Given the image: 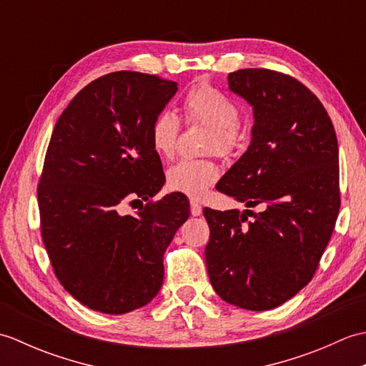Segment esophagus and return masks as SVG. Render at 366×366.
I'll return each instance as SVG.
<instances>
[{"label":"esophagus","instance_id":"obj_1","mask_svg":"<svg viewBox=\"0 0 366 366\" xmlns=\"http://www.w3.org/2000/svg\"><path fill=\"white\" fill-rule=\"evenodd\" d=\"M190 212L193 217H198L203 214V207H201V204L197 203V201H190Z\"/></svg>","mask_w":366,"mask_h":366}]
</instances>
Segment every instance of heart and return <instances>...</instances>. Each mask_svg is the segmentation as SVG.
<instances>
[{
  "label": "heart",
  "mask_w": 366,
  "mask_h": 366,
  "mask_svg": "<svg viewBox=\"0 0 366 366\" xmlns=\"http://www.w3.org/2000/svg\"><path fill=\"white\" fill-rule=\"evenodd\" d=\"M185 112L190 121L201 122L212 129L209 138V152L229 155L234 152L242 135L239 132L240 110L234 100L223 92L209 86L207 83L197 84L185 99ZM181 121L169 112H160L151 126V143L154 151L162 157H171L176 151ZM220 173L211 160H179L167 171V184L171 190L181 192L192 198L203 197L207 189L217 182Z\"/></svg>",
  "instance_id": "heart-1"
}]
</instances>
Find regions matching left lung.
I'll return each instance as SVG.
<instances>
[{
    "label": "left lung",
    "mask_w": 366,
    "mask_h": 366,
    "mask_svg": "<svg viewBox=\"0 0 366 366\" xmlns=\"http://www.w3.org/2000/svg\"><path fill=\"white\" fill-rule=\"evenodd\" d=\"M229 89L253 108L252 142L217 184L245 212L203 214L211 236L204 256L220 297L264 312L294 297L313 278L340 211L335 129L312 91L267 69L228 75Z\"/></svg>",
    "instance_id": "8db88e82"
}]
</instances>
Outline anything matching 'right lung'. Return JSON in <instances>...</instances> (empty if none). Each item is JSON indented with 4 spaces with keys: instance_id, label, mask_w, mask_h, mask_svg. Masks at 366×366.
<instances>
[{
    "instance_id": "obj_1",
    "label": "right lung",
    "mask_w": 366,
    "mask_h": 366,
    "mask_svg": "<svg viewBox=\"0 0 366 366\" xmlns=\"http://www.w3.org/2000/svg\"><path fill=\"white\" fill-rule=\"evenodd\" d=\"M176 91L155 75L108 74L84 86L53 129L37 189L44 245L59 283L94 312L124 315L157 295L163 254L190 215L179 192L137 215L119 212L165 184L151 126Z\"/></svg>"
}]
</instances>
